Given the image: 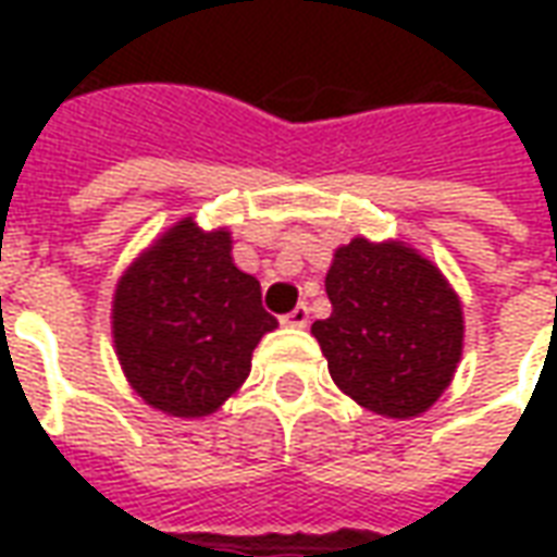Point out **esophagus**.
<instances>
[{"label": "esophagus", "instance_id": "34e87169", "mask_svg": "<svg viewBox=\"0 0 557 557\" xmlns=\"http://www.w3.org/2000/svg\"><path fill=\"white\" fill-rule=\"evenodd\" d=\"M307 322H310V310H307V304H298L292 313L283 315V325L286 327H307Z\"/></svg>", "mask_w": 557, "mask_h": 557}]
</instances>
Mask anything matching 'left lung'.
Instances as JSON below:
<instances>
[{
  "label": "left lung",
  "mask_w": 557,
  "mask_h": 557,
  "mask_svg": "<svg viewBox=\"0 0 557 557\" xmlns=\"http://www.w3.org/2000/svg\"><path fill=\"white\" fill-rule=\"evenodd\" d=\"M331 315L313 322L334 385L361 409L409 420L435 406L462 361V301L406 242L351 238L334 250Z\"/></svg>",
  "instance_id": "8db88e82"
}]
</instances>
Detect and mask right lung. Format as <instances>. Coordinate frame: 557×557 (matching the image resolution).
<instances>
[{"instance_id": "obj_1", "label": "right lung", "mask_w": 557, "mask_h": 557, "mask_svg": "<svg viewBox=\"0 0 557 557\" xmlns=\"http://www.w3.org/2000/svg\"><path fill=\"white\" fill-rule=\"evenodd\" d=\"M277 319L232 259V232L182 218L125 268L113 295V346L127 385L170 418H208L250 375Z\"/></svg>"}]
</instances>
